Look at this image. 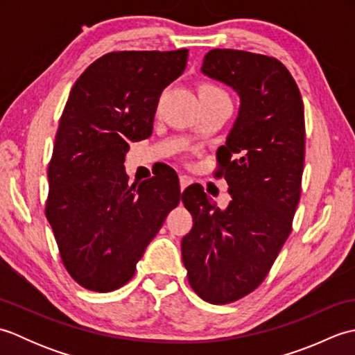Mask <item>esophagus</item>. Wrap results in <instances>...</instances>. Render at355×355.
Instances as JSON below:
<instances>
[{"label":"esophagus","instance_id":"1","mask_svg":"<svg viewBox=\"0 0 355 355\" xmlns=\"http://www.w3.org/2000/svg\"><path fill=\"white\" fill-rule=\"evenodd\" d=\"M192 183V180L187 177V175H180V189H182V192L186 189L187 186H189Z\"/></svg>","mask_w":355,"mask_h":355}]
</instances>
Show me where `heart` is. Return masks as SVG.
<instances>
[{
  "label": "heart",
  "mask_w": 355,
  "mask_h": 355,
  "mask_svg": "<svg viewBox=\"0 0 355 355\" xmlns=\"http://www.w3.org/2000/svg\"><path fill=\"white\" fill-rule=\"evenodd\" d=\"M198 94H200V101L201 103L205 102H212V101H220V99H229V94L224 92L223 88H220L215 84H209V82H205L198 87Z\"/></svg>",
  "instance_id": "b5f03b06"
}]
</instances>
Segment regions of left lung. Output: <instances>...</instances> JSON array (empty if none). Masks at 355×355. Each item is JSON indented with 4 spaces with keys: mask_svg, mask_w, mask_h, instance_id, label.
<instances>
[{
    "mask_svg": "<svg viewBox=\"0 0 355 355\" xmlns=\"http://www.w3.org/2000/svg\"><path fill=\"white\" fill-rule=\"evenodd\" d=\"M201 71L241 97L236 122L216 150L215 177L227 182L232 201L221 210L202 187H187L183 205L193 227L182 241V256L192 290L224 305L258 288L293 230L305 116L297 84L276 58L214 49Z\"/></svg>",
    "mask_w": 355,
    "mask_h": 355,
    "instance_id": "1",
    "label": "left lung"
}]
</instances>
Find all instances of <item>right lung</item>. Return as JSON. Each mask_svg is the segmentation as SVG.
Returning <instances> with one entry per match:
<instances>
[{"mask_svg": "<svg viewBox=\"0 0 355 355\" xmlns=\"http://www.w3.org/2000/svg\"><path fill=\"white\" fill-rule=\"evenodd\" d=\"M187 49L111 51L74 82L49 163L45 216L65 270L87 290L123 286L166 216L183 198L173 169L128 184L130 141L153 134L163 89L186 69Z\"/></svg>", "mask_w": 355, "mask_h": 355, "instance_id": "add662e5", "label": "right lung"}]
</instances>
